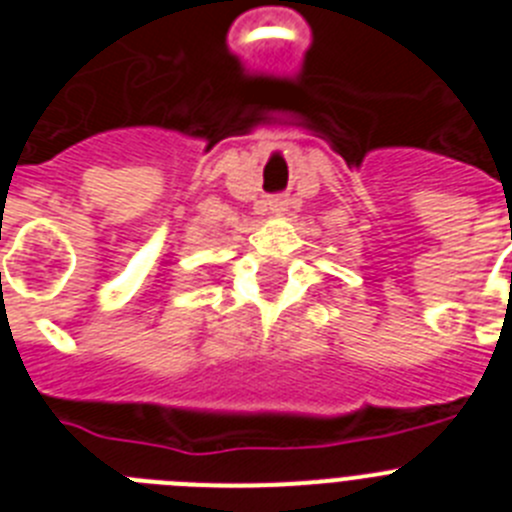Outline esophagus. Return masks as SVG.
Here are the masks:
<instances>
[{
	"instance_id": "1",
	"label": "esophagus",
	"mask_w": 512,
	"mask_h": 512,
	"mask_svg": "<svg viewBox=\"0 0 512 512\" xmlns=\"http://www.w3.org/2000/svg\"><path fill=\"white\" fill-rule=\"evenodd\" d=\"M287 205H289V200H287V197H282V194H279V197H271V200H269V210L271 212H284V210H287Z\"/></svg>"
}]
</instances>
